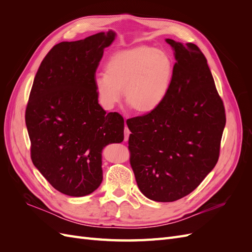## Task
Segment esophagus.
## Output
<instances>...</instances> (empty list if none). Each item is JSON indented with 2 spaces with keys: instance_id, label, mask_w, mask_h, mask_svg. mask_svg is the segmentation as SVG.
I'll return each mask as SVG.
<instances>
[{
  "instance_id": "34e87169",
  "label": "esophagus",
  "mask_w": 252,
  "mask_h": 252,
  "mask_svg": "<svg viewBox=\"0 0 252 252\" xmlns=\"http://www.w3.org/2000/svg\"><path fill=\"white\" fill-rule=\"evenodd\" d=\"M129 134H130V130H129L128 127H127V125H126V126H125V129H124V140H125V142H127V141H128V139H129Z\"/></svg>"
}]
</instances>
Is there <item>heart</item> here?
<instances>
[{"mask_svg":"<svg viewBox=\"0 0 252 252\" xmlns=\"http://www.w3.org/2000/svg\"><path fill=\"white\" fill-rule=\"evenodd\" d=\"M173 72L168 53L140 45L112 53L105 64V74L95 77L94 87L106 109L119 104L124 91L129 108L149 113L158 108L168 95Z\"/></svg>","mask_w":252,"mask_h":252,"instance_id":"1","label":"heart"}]
</instances>
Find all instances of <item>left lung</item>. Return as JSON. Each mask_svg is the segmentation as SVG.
<instances>
[{
    "mask_svg": "<svg viewBox=\"0 0 252 252\" xmlns=\"http://www.w3.org/2000/svg\"><path fill=\"white\" fill-rule=\"evenodd\" d=\"M173 80L163 104L127 120L130 165L141 192L173 202L192 192L219 159L225 109L207 60L196 45L171 39Z\"/></svg>",
    "mask_w": 252,
    "mask_h": 252,
    "instance_id": "left-lung-1",
    "label": "left lung"
}]
</instances>
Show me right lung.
<instances>
[{
    "instance_id": "obj_1",
    "label": "right lung",
    "mask_w": 252,
    "mask_h": 252,
    "mask_svg": "<svg viewBox=\"0 0 252 252\" xmlns=\"http://www.w3.org/2000/svg\"><path fill=\"white\" fill-rule=\"evenodd\" d=\"M113 30L53 46L37 69L25 121L32 159L58 191L93 193L103 181L102 151L124 140V119L97 102L95 70Z\"/></svg>"
}]
</instances>
